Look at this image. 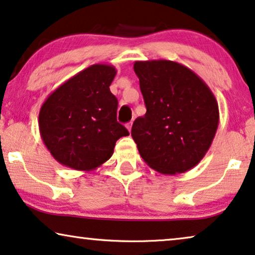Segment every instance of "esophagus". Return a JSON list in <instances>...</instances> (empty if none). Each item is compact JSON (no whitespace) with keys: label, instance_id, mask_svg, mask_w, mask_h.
<instances>
[{"label":"esophagus","instance_id":"obj_1","mask_svg":"<svg viewBox=\"0 0 255 255\" xmlns=\"http://www.w3.org/2000/svg\"><path fill=\"white\" fill-rule=\"evenodd\" d=\"M131 126H133V121H130V122H128V124L127 125H126V127H127V129L128 130H131Z\"/></svg>","mask_w":255,"mask_h":255}]
</instances>
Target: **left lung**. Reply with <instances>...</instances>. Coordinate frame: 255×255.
Instances as JSON below:
<instances>
[{
	"instance_id": "8db88e82",
	"label": "left lung",
	"mask_w": 255,
	"mask_h": 255,
	"mask_svg": "<svg viewBox=\"0 0 255 255\" xmlns=\"http://www.w3.org/2000/svg\"><path fill=\"white\" fill-rule=\"evenodd\" d=\"M134 71L147 108L131 127L141 157L163 175L190 170L215 138L219 124L215 96L192 70L171 60L135 62Z\"/></svg>"
}]
</instances>
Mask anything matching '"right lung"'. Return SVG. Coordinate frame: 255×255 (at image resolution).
<instances>
[{
    "mask_svg": "<svg viewBox=\"0 0 255 255\" xmlns=\"http://www.w3.org/2000/svg\"><path fill=\"white\" fill-rule=\"evenodd\" d=\"M117 70L94 64L53 91L39 111L42 140L53 158L74 170L91 171L114 152L119 138L129 135L117 121L118 99L110 86Z\"/></svg>",
    "mask_w": 255,
    "mask_h": 255,
    "instance_id": "add662e5",
    "label": "right lung"
}]
</instances>
